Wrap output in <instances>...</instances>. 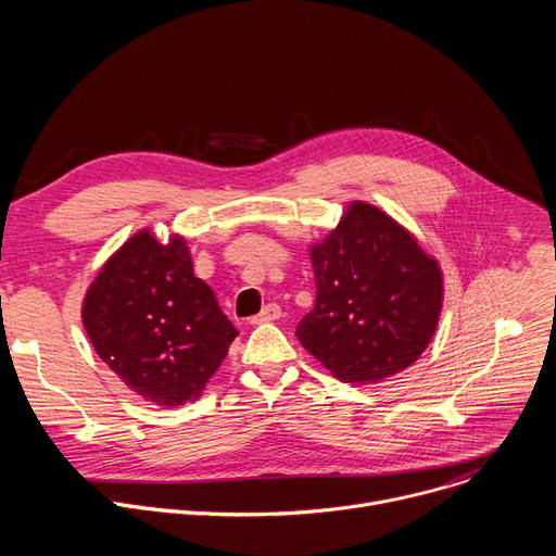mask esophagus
<instances>
[{"mask_svg": "<svg viewBox=\"0 0 556 556\" xmlns=\"http://www.w3.org/2000/svg\"><path fill=\"white\" fill-rule=\"evenodd\" d=\"M281 316V307L277 305V303H268L260 314H255V316H251V324L253 326H262V324H270V321H275V319H279Z\"/></svg>", "mask_w": 556, "mask_h": 556, "instance_id": "esophagus-1", "label": "esophagus"}]
</instances>
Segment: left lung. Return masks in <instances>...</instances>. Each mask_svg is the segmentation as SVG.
<instances>
[{
	"instance_id": "left-lung-1",
	"label": "left lung",
	"mask_w": 556,
	"mask_h": 556,
	"mask_svg": "<svg viewBox=\"0 0 556 556\" xmlns=\"http://www.w3.org/2000/svg\"><path fill=\"white\" fill-rule=\"evenodd\" d=\"M316 303L296 339L345 382H378L427 350L442 307V275L414 237L356 202L309 253Z\"/></svg>"
}]
</instances>
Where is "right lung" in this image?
<instances>
[{
	"mask_svg": "<svg viewBox=\"0 0 556 556\" xmlns=\"http://www.w3.org/2000/svg\"><path fill=\"white\" fill-rule=\"evenodd\" d=\"M97 354L144 401H195L240 334L215 292L193 275L182 237L161 244L147 230L103 266L84 303Z\"/></svg>",
	"mask_w": 556,
	"mask_h": 556,
	"instance_id": "add662e5",
	"label": "right lung"
}]
</instances>
